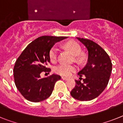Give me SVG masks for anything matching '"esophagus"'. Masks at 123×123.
Listing matches in <instances>:
<instances>
[{
  "instance_id": "esophagus-1",
  "label": "esophagus",
  "mask_w": 123,
  "mask_h": 123,
  "mask_svg": "<svg viewBox=\"0 0 123 123\" xmlns=\"http://www.w3.org/2000/svg\"><path fill=\"white\" fill-rule=\"evenodd\" d=\"M62 79L65 80H68V78L65 77H62Z\"/></svg>"
}]
</instances>
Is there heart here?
Segmentation results:
<instances>
[{"mask_svg":"<svg viewBox=\"0 0 123 123\" xmlns=\"http://www.w3.org/2000/svg\"><path fill=\"white\" fill-rule=\"evenodd\" d=\"M64 47L66 49L69 51L71 54L75 55V59L77 61L81 62L84 61V55L81 53V47L77 42L74 41H69L64 44ZM58 56V49L55 47H53L50 49L49 53V57L51 62H55L57 59ZM77 70V67L75 66H70L66 64H60L56 66L54 68L55 73L61 75L63 76H70L72 73Z\"/></svg>","mask_w":123,"mask_h":123,"instance_id":"1","label":"heart"}]
</instances>
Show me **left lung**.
<instances>
[{"mask_svg":"<svg viewBox=\"0 0 123 123\" xmlns=\"http://www.w3.org/2000/svg\"><path fill=\"white\" fill-rule=\"evenodd\" d=\"M87 48L88 52L87 64L78 74L80 80L70 92L73 98L80 101H90L98 97L108 84L112 63L108 54L98 44L85 38H77ZM86 76L81 82V77Z\"/></svg>","mask_w":123,"mask_h":123,"instance_id":"1","label":"left lung"}]
</instances>
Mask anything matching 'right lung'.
Listing matches in <instances>:
<instances>
[{
	"label": "right lung",
	"mask_w": 123,
	"mask_h": 123,
	"mask_svg": "<svg viewBox=\"0 0 123 123\" xmlns=\"http://www.w3.org/2000/svg\"><path fill=\"white\" fill-rule=\"evenodd\" d=\"M67 38L39 37L30 43L18 57L13 68V77L17 89L25 98L32 102H39L50 97L55 83L61 77L53 74L41 78L40 74L51 71V69L46 68L50 62V49L54 44Z\"/></svg>",
	"instance_id": "right-lung-1"
}]
</instances>
